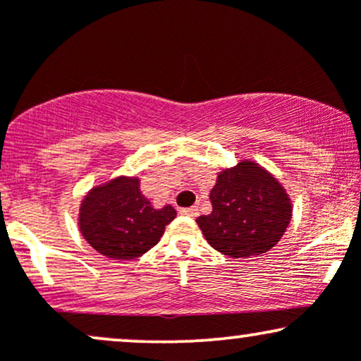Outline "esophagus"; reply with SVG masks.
I'll list each match as a JSON object with an SVG mask.
<instances>
[{"label": "esophagus", "instance_id": "obj_1", "mask_svg": "<svg viewBox=\"0 0 361 361\" xmlns=\"http://www.w3.org/2000/svg\"><path fill=\"white\" fill-rule=\"evenodd\" d=\"M181 215H186V217H197L198 209L197 207H186V209H180Z\"/></svg>", "mask_w": 361, "mask_h": 361}]
</instances>
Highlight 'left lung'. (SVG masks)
I'll list each match as a JSON object with an SVG mask.
<instances>
[{
  "mask_svg": "<svg viewBox=\"0 0 361 361\" xmlns=\"http://www.w3.org/2000/svg\"><path fill=\"white\" fill-rule=\"evenodd\" d=\"M210 202L212 212L197 219L198 227L214 250L235 259L270 251L292 219L280 181L250 159L219 173Z\"/></svg>",
  "mask_w": 361,
  "mask_h": 361,
  "instance_id": "8db88e82",
  "label": "left lung"
}]
</instances>
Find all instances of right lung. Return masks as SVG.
Masks as SVG:
<instances>
[{
  "label": "right lung",
  "mask_w": 361,
  "mask_h": 361,
  "mask_svg": "<svg viewBox=\"0 0 361 361\" xmlns=\"http://www.w3.org/2000/svg\"><path fill=\"white\" fill-rule=\"evenodd\" d=\"M175 217L171 205H151L140 192L137 176H117L85 195L78 226L90 246L103 256L134 259L159 243Z\"/></svg>",
  "instance_id": "add662e5"
}]
</instances>
